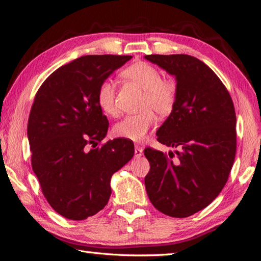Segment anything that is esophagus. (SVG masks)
Here are the masks:
<instances>
[{
  "label": "esophagus",
  "instance_id": "34e87169",
  "mask_svg": "<svg viewBox=\"0 0 261 261\" xmlns=\"http://www.w3.org/2000/svg\"><path fill=\"white\" fill-rule=\"evenodd\" d=\"M134 153H135L136 157H141V156L143 155V148L142 147H139V146H135Z\"/></svg>",
  "mask_w": 261,
  "mask_h": 261
}]
</instances>
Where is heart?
<instances>
[{
	"label": "heart",
	"mask_w": 261,
	"mask_h": 261,
	"mask_svg": "<svg viewBox=\"0 0 261 261\" xmlns=\"http://www.w3.org/2000/svg\"><path fill=\"white\" fill-rule=\"evenodd\" d=\"M121 77L143 90L138 114L127 115L115 123V136L130 141H141L153 123V114L159 117H168L172 112L177 100V84L173 80L162 79L161 71L147 62H135L121 71ZM97 102L99 108L110 117H117L119 108L115 99V83L111 79L102 80L97 88Z\"/></svg>",
	"instance_id": "1"
}]
</instances>
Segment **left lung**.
Wrapping results in <instances>:
<instances>
[{
	"label": "left lung",
	"instance_id": "1",
	"mask_svg": "<svg viewBox=\"0 0 261 261\" xmlns=\"http://www.w3.org/2000/svg\"><path fill=\"white\" fill-rule=\"evenodd\" d=\"M173 75L177 100L157 130L169 155L144 149L150 170L147 194L161 213L187 217L206 208L223 189L236 155V113L227 88L206 63L186 54L146 55Z\"/></svg>",
	"mask_w": 261,
	"mask_h": 261
}]
</instances>
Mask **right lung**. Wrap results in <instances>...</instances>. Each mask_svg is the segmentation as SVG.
Returning <instances> with one entry per match:
<instances>
[{"label":"right lung","instance_id":"add662e5","mask_svg":"<svg viewBox=\"0 0 261 261\" xmlns=\"http://www.w3.org/2000/svg\"><path fill=\"white\" fill-rule=\"evenodd\" d=\"M130 55H85L53 71L36 93L28 122L32 170L55 212L82 221L109 202L111 177L134 156V144H101L108 118L97 102L102 80Z\"/></svg>","mask_w":261,"mask_h":261}]
</instances>
